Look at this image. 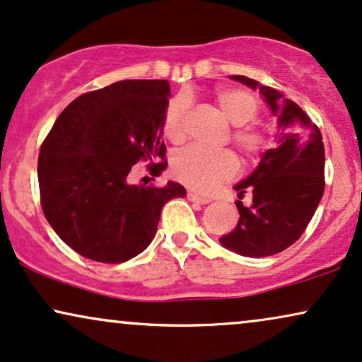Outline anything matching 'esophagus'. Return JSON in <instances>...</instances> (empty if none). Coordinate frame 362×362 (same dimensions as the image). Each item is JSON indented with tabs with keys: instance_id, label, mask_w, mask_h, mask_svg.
Instances as JSON below:
<instances>
[{
	"instance_id": "1",
	"label": "esophagus",
	"mask_w": 362,
	"mask_h": 362,
	"mask_svg": "<svg viewBox=\"0 0 362 362\" xmlns=\"http://www.w3.org/2000/svg\"><path fill=\"white\" fill-rule=\"evenodd\" d=\"M186 198H188L189 202H193V203H199V204H206V203L211 202V199L206 198V196H199V194L193 193V191H188V194H186Z\"/></svg>"
}]
</instances>
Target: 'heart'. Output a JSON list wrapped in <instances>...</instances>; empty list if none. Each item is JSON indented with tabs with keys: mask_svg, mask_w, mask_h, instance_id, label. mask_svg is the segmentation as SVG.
<instances>
[{
	"mask_svg": "<svg viewBox=\"0 0 362 362\" xmlns=\"http://www.w3.org/2000/svg\"><path fill=\"white\" fill-rule=\"evenodd\" d=\"M216 105L230 124H233L231 142L247 159H257L269 149V137L248 122L257 119L260 104L252 92L243 88H223L215 95ZM189 102L177 95L169 102L163 115V132L173 144H181L188 134ZM173 174L188 188L209 193L223 182L233 180L238 173V159L231 151H206L193 146L173 158Z\"/></svg>",
	"mask_w": 362,
	"mask_h": 362,
	"instance_id": "heart-1",
	"label": "heart"
}]
</instances>
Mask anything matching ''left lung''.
<instances>
[{"instance_id":"8db88e82","label":"left lung","mask_w":362,"mask_h":362,"mask_svg":"<svg viewBox=\"0 0 362 362\" xmlns=\"http://www.w3.org/2000/svg\"><path fill=\"white\" fill-rule=\"evenodd\" d=\"M265 97L279 117L275 147L262 156L260 164L247 180L235 186L240 199L253 196L250 206L236 202L240 220L223 247L240 255L260 258L284 252L304 233L324 194V142L319 127L296 102L284 99L279 90L258 86L245 75H231Z\"/></svg>"}]
</instances>
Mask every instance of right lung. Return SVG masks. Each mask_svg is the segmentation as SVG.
Instances as JSON below:
<instances>
[{
	"label": "right lung",
	"instance_id": "1",
	"mask_svg": "<svg viewBox=\"0 0 362 362\" xmlns=\"http://www.w3.org/2000/svg\"><path fill=\"white\" fill-rule=\"evenodd\" d=\"M168 95V80H120L70 102L45 137L40 203L78 255L100 263L139 255L153 242L164 204L185 196L177 182L137 186L127 180L141 160H149L153 176L168 166L160 141Z\"/></svg>",
	"mask_w": 362,
	"mask_h": 362
}]
</instances>
